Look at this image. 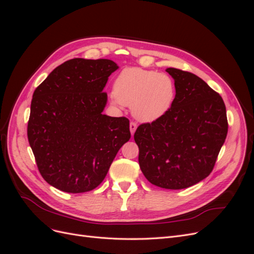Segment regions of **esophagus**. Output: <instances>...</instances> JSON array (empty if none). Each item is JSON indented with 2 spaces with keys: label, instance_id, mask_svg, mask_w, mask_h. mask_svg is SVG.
<instances>
[{
  "label": "esophagus",
  "instance_id": "esophagus-1",
  "mask_svg": "<svg viewBox=\"0 0 254 254\" xmlns=\"http://www.w3.org/2000/svg\"><path fill=\"white\" fill-rule=\"evenodd\" d=\"M136 127H137V124L135 122H130L129 128H130V132H131V134L134 133V131L136 130Z\"/></svg>",
  "mask_w": 254,
  "mask_h": 254
}]
</instances>
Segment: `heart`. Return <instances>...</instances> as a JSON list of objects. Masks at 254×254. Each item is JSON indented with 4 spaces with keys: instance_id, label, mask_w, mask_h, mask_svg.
<instances>
[{
    "instance_id": "1",
    "label": "heart",
    "mask_w": 254,
    "mask_h": 254,
    "mask_svg": "<svg viewBox=\"0 0 254 254\" xmlns=\"http://www.w3.org/2000/svg\"><path fill=\"white\" fill-rule=\"evenodd\" d=\"M174 97L175 84L168 75L128 67L114 82L112 102L131 107L135 118L143 122H152L170 110Z\"/></svg>"
}]
</instances>
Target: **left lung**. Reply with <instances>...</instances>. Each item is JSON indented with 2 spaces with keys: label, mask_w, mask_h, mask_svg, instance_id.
<instances>
[{
  "label": "left lung",
  "mask_w": 254,
  "mask_h": 254,
  "mask_svg": "<svg viewBox=\"0 0 254 254\" xmlns=\"http://www.w3.org/2000/svg\"><path fill=\"white\" fill-rule=\"evenodd\" d=\"M176 95L163 117L134 132L145 178L168 190L190 188L213 171L228 133L221 96L193 73L168 67Z\"/></svg>",
  "instance_id": "left-lung-1"
}]
</instances>
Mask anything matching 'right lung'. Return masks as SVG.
I'll return each instance as SVG.
<instances>
[{
  "mask_svg": "<svg viewBox=\"0 0 254 254\" xmlns=\"http://www.w3.org/2000/svg\"><path fill=\"white\" fill-rule=\"evenodd\" d=\"M118 67L109 59L74 58L36 88L27 137L38 170L52 187L72 194L94 190L131 136L127 118L102 113L103 90Z\"/></svg>",
  "mask_w": 254,
  "mask_h": 254,
  "instance_id": "right-lung-1",
  "label": "right lung"
}]
</instances>
